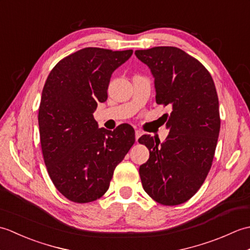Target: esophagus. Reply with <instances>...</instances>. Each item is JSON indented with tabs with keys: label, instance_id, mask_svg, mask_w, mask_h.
I'll return each instance as SVG.
<instances>
[{
	"label": "esophagus",
	"instance_id": "1",
	"mask_svg": "<svg viewBox=\"0 0 250 250\" xmlns=\"http://www.w3.org/2000/svg\"><path fill=\"white\" fill-rule=\"evenodd\" d=\"M141 135H142V132L140 130H135V141L136 142H137V140L140 139Z\"/></svg>",
	"mask_w": 250,
	"mask_h": 250
}]
</instances>
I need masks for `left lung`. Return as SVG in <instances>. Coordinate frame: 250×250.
Segmentation results:
<instances>
[{
  "label": "left lung",
  "instance_id": "1",
  "mask_svg": "<svg viewBox=\"0 0 250 250\" xmlns=\"http://www.w3.org/2000/svg\"><path fill=\"white\" fill-rule=\"evenodd\" d=\"M155 77L156 102L169 106L167 139H139L149 149L140 167L146 193L162 205L185 203L196 193L213 163L220 130L219 102L209 72L195 58L172 46L136 50Z\"/></svg>",
  "mask_w": 250,
  "mask_h": 250
}]
</instances>
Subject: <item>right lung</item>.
Masks as SVG:
<instances>
[{
  "label": "right lung",
  "mask_w": 250,
  "mask_h": 250,
  "mask_svg": "<svg viewBox=\"0 0 250 250\" xmlns=\"http://www.w3.org/2000/svg\"><path fill=\"white\" fill-rule=\"evenodd\" d=\"M132 54L87 47L63 58L47 77L39 108L42 151L55 187L75 203L104 195L135 142L130 125L100 129L92 115L107 100L111 74Z\"/></svg>",
  "instance_id": "1"
}]
</instances>
